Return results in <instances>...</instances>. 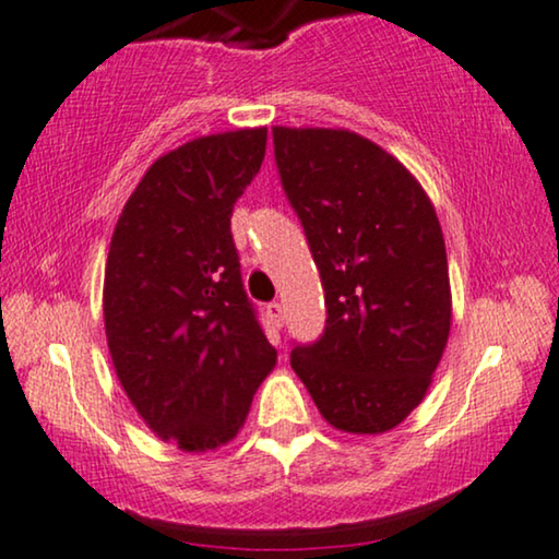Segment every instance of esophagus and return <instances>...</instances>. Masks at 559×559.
<instances>
[{
    "label": "esophagus",
    "mask_w": 559,
    "mask_h": 559,
    "mask_svg": "<svg viewBox=\"0 0 559 559\" xmlns=\"http://www.w3.org/2000/svg\"><path fill=\"white\" fill-rule=\"evenodd\" d=\"M267 317H271V322L275 324V328H284V307H281L278 301L267 304Z\"/></svg>",
    "instance_id": "obj_1"
}]
</instances>
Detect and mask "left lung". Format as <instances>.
I'll use <instances>...</instances> for the list:
<instances>
[{
  "label": "left lung",
  "mask_w": 559,
  "mask_h": 559,
  "mask_svg": "<svg viewBox=\"0 0 559 559\" xmlns=\"http://www.w3.org/2000/svg\"><path fill=\"white\" fill-rule=\"evenodd\" d=\"M281 186L324 288L322 335L292 369L322 418L384 433L426 397L451 328L447 245L420 182L343 129H273Z\"/></svg>",
  "instance_id": "1"
}]
</instances>
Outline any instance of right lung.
I'll return each instance as SVG.
<instances>
[{
	"mask_svg": "<svg viewBox=\"0 0 559 559\" xmlns=\"http://www.w3.org/2000/svg\"><path fill=\"white\" fill-rule=\"evenodd\" d=\"M267 129L201 136L159 157L118 218L105 265V335L118 381L182 451L231 441L275 348L247 299L231 211Z\"/></svg>",
	"mask_w": 559,
	"mask_h": 559,
	"instance_id": "obj_1",
	"label": "right lung"
}]
</instances>
